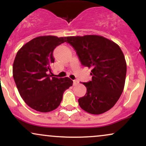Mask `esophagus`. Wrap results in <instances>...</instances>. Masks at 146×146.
I'll return each instance as SVG.
<instances>
[{"instance_id":"esophagus-1","label":"esophagus","mask_w":146,"mask_h":146,"mask_svg":"<svg viewBox=\"0 0 146 146\" xmlns=\"http://www.w3.org/2000/svg\"><path fill=\"white\" fill-rule=\"evenodd\" d=\"M78 83H79L78 80H73V85H74V86H75V85H77V84H78Z\"/></svg>"}]
</instances>
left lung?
<instances>
[{
	"label": "left lung",
	"instance_id": "8db88e82",
	"mask_svg": "<svg viewBox=\"0 0 146 146\" xmlns=\"http://www.w3.org/2000/svg\"><path fill=\"white\" fill-rule=\"evenodd\" d=\"M67 42L76 51L82 64L91 68V81L82 84L86 93L78 100L88 113L99 115L110 110L123 90L126 62L119 45L96 35L70 36Z\"/></svg>",
	"mask_w": 146,
	"mask_h": 146
}]
</instances>
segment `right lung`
Listing matches in <instances>:
<instances>
[{
    "instance_id": "right-lung-1",
    "label": "right lung",
    "mask_w": 146,
    "mask_h": 146,
    "mask_svg": "<svg viewBox=\"0 0 146 146\" xmlns=\"http://www.w3.org/2000/svg\"><path fill=\"white\" fill-rule=\"evenodd\" d=\"M68 37L53 36L33 38L18 51L13 64V77L21 98L30 108L47 113L59 106L63 93L73 85L70 78L52 77L53 51L67 42Z\"/></svg>"
}]
</instances>
